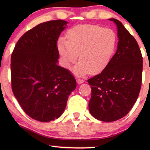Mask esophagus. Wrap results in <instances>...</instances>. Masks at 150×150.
<instances>
[{
	"label": "esophagus",
	"mask_w": 150,
	"mask_h": 150,
	"mask_svg": "<svg viewBox=\"0 0 150 150\" xmlns=\"http://www.w3.org/2000/svg\"><path fill=\"white\" fill-rule=\"evenodd\" d=\"M76 81H77L78 84H82V83H84V80L81 79H78L76 80Z\"/></svg>",
	"instance_id": "34e87169"
}]
</instances>
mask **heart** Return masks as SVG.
I'll return each instance as SVG.
<instances>
[{
	"label": "heart",
	"instance_id": "b5f03b06",
	"mask_svg": "<svg viewBox=\"0 0 150 150\" xmlns=\"http://www.w3.org/2000/svg\"><path fill=\"white\" fill-rule=\"evenodd\" d=\"M67 41L59 40L57 48L67 68L77 61L79 54L80 62L74 69L77 75L102 71L109 63L116 46L115 33L96 24L74 26L67 33Z\"/></svg>",
	"mask_w": 150,
	"mask_h": 150
}]
</instances>
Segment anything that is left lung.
<instances>
[{
    "label": "left lung",
    "instance_id": "1",
    "mask_svg": "<svg viewBox=\"0 0 150 150\" xmlns=\"http://www.w3.org/2000/svg\"><path fill=\"white\" fill-rule=\"evenodd\" d=\"M110 20L117 27V50L103 71L87 81L91 88L90 113L106 122L120 120L131 110L140 92L143 72L138 43L122 22Z\"/></svg>",
    "mask_w": 150,
    "mask_h": 150
}]
</instances>
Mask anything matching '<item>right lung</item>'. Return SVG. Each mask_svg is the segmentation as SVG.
<instances>
[{
  "label": "right lung",
  "instance_id": "1",
  "mask_svg": "<svg viewBox=\"0 0 150 150\" xmlns=\"http://www.w3.org/2000/svg\"><path fill=\"white\" fill-rule=\"evenodd\" d=\"M67 24L56 20L38 24L19 39L11 54L12 91L24 111L39 122L59 118L76 87L71 71L57 65V42Z\"/></svg>",
  "mask_w": 150,
  "mask_h": 150
}]
</instances>
